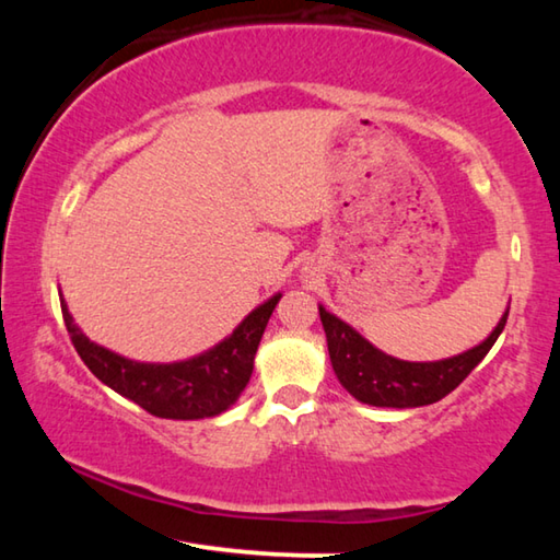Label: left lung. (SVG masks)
Wrapping results in <instances>:
<instances>
[{
  "mask_svg": "<svg viewBox=\"0 0 560 560\" xmlns=\"http://www.w3.org/2000/svg\"><path fill=\"white\" fill-rule=\"evenodd\" d=\"M318 314L326 330L330 365H334L340 385L360 402L400 407V410L432 405L450 395L485 360L509 318L506 311L485 343L467 353L434 360V363H410V360H397L377 350L358 330L328 314L324 306H318Z\"/></svg>",
  "mask_w": 560,
  "mask_h": 560,
  "instance_id": "left-lung-1",
  "label": "left lung"
}]
</instances>
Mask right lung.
Masks as SVG:
<instances>
[{
  "label": "right lung",
  "instance_id": "right-lung-1",
  "mask_svg": "<svg viewBox=\"0 0 560 560\" xmlns=\"http://www.w3.org/2000/svg\"><path fill=\"white\" fill-rule=\"evenodd\" d=\"M281 293L254 308L220 346L179 363H138L96 346L73 324L61 299V314L75 353L110 390L165 420H202L224 412L249 383L259 340Z\"/></svg>",
  "mask_w": 560,
  "mask_h": 560
}]
</instances>
